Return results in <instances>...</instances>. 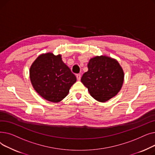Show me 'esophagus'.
Returning a JSON list of instances; mask_svg holds the SVG:
<instances>
[{
  "label": "esophagus",
  "instance_id": "obj_1",
  "mask_svg": "<svg viewBox=\"0 0 155 155\" xmlns=\"http://www.w3.org/2000/svg\"><path fill=\"white\" fill-rule=\"evenodd\" d=\"M77 78L78 80H80L81 79V75L80 74H77Z\"/></svg>",
  "mask_w": 155,
  "mask_h": 155
}]
</instances>
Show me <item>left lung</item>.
I'll use <instances>...</instances> for the list:
<instances>
[{
    "instance_id": "8db88e82",
    "label": "left lung",
    "mask_w": 155,
    "mask_h": 155,
    "mask_svg": "<svg viewBox=\"0 0 155 155\" xmlns=\"http://www.w3.org/2000/svg\"><path fill=\"white\" fill-rule=\"evenodd\" d=\"M81 82L96 101L105 102L115 97L123 86L124 73L117 60L106 55L90 59Z\"/></svg>"
}]
</instances>
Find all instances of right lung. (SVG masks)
Here are the masks:
<instances>
[{
  "label": "right lung",
  "instance_id": "1",
  "mask_svg": "<svg viewBox=\"0 0 155 155\" xmlns=\"http://www.w3.org/2000/svg\"><path fill=\"white\" fill-rule=\"evenodd\" d=\"M31 84L45 100L59 102L68 94L77 78L62 61L61 55L49 52L40 54L29 69Z\"/></svg>",
  "mask_w": 155,
  "mask_h": 155
}]
</instances>
